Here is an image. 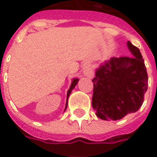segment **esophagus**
I'll return each mask as SVG.
<instances>
[{
  "label": "esophagus",
  "instance_id": "obj_1",
  "mask_svg": "<svg viewBox=\"0 0 157 157\" xmlns=\"http://www.w3.org/2000/svg\"><path fill=\"white\" fill-rule=\"evenodd\" d=\"M85 75H86V76H89V77H91V76H93V71H91L90 68L87 69V70L85 71Z\"/></svg>",
  "mask_w": 157,
  "mask_h": 157
}]
</instances>
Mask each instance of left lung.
Listing matches in <instances>:
<instances>
[{
	"label": "left lung",
	"instance_id": "8db88e82",
	"mask_svg": "<svg viewBox=\"0 0 157 157\" xmlns=\"http://www.w3.org/2000/svg\"><path fill=\"white\" fill-rule=\"evenodd\" d=\"M127 45L134 57H113L96 70L92 80V106L96 116L105 121L137 112L147 90L148 77L140 50L130 41Z\"/></svg>",
	"mask_w": 157,
	"mask_h": 157
}]
</instances>
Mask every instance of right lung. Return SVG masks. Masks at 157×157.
Returning a JSON list of instances; mask_svg holds the SVG:
<instances>
[{
    "instance_id": "1",
    "label": "right lung",
    "mask_w": 157,
    "mask_h": 157,
    "mask_svg": "<svg viewBox=\"0 0 157 157\" xmlns=\"http://www.w3.org/2000/svg\"><path fill=\"white\" fill-rule=\"evenodd\" d=\"M78 81H79V79L75 78V79H73V81H72V82H71V86H70V89H69L68 91H67V103H66V107H65V110H66L67 107V99H68L69 95H70V94H71V92L74 89V87L76 86V84L78 83Z\"/></svg>"
}]
</instances>
